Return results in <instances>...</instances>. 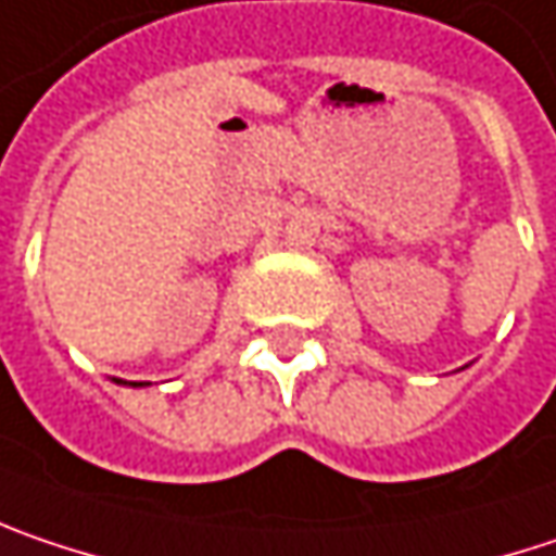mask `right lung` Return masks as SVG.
<instances>
[{
  "instance_id": "1",
  "label": "right lung",
  "mask_w": 556,
  "mask_h": 556,
  "mask_svg": "<svg viewBox=\"0 0 556 556\" xmlns=\"http://www.w3.org/2000/svg\"><path fill=\"white\" fill-rule=\"evenodd\" d=\"M113 382H126V379H113ZM129 386H144V382H129Z\"/></svg>"
}]
</instances>
